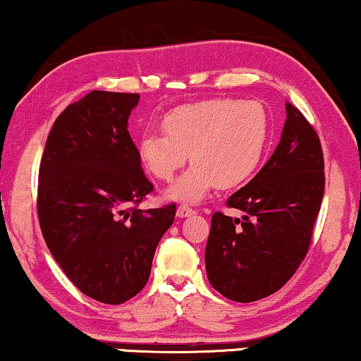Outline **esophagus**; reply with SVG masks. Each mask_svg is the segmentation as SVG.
Returning <instances> with one entry per match:
<instances>
[{"label": "esophagus", "mask_w": 361, "mask_h": 361, "mask_svg": "<svg viewBox=\"0 0 361 361\" xmlns=\"http://www.w3.org/2000/svg\"><path fill=\"white\" fill-rule=\"evenodd\" d=\"M195 212L190 209V207H187V205H180L179 209H177V216H179V219H185V216H190V215H194Z\"/></svg>", "instance_id": "obj_1"}]
</instances>
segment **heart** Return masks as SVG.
I'll list each match as a JSON object with an SVG mask.
<instances>
[{
	"instance_id": "heart-1",
	"label": "heart",
	"mask_w": 361,
	"mask_h": 361,
	"mask_svg": "<svg viewBox=\"0 0 361 361\" xmlns=\"http://www.w3.org/2000/svg\"><path fill=\"white\" fill-rule=\"evenodd\" d=\"M162 133L146 131L137 142L145 169L171 180L190 154L194 162L169 190L174 200L199 202L214 189H235L256 174L269 142V116L258 102L235 98L187 103L166 113Z\"/></svg>"
}]
</instances>
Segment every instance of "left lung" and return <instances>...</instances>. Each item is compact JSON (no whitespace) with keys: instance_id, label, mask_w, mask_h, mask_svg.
<instances>
[{"instance_id":"1","label":"left lung","mask_w":361,"mask_h":361,"mask_svg":"<svg viewBox=\"0 0 361 361\" xmlns=\"http://www.w3.org/2000/svg\"><path fill=\"white\" fill-rule=\"evenodd\" d=\"M324 154L317 133L286 102L279 145L261 171L226 200L243 212H215L205 248L212 288L235 302L274 294L307 253L324 199Z\"/></svg>"}]
</instances>
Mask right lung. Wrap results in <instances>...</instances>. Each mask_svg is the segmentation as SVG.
I'll list each match as a JSON object with an SVG mask.
<instances>
[{"mask_svg": "<svg viewBox=\"0 0 361 361\" xmlns=\"http://www.w3.org/2000/svg\"><path fill=\"white\" fill-rule=\"evenodd\" d=\"M137 93L93 90L54 123L41 159L37 215L54 259L78 290L123 304L145 288L176 204L141 210L152 190L128 118Z\"/></svg>", "mask_w": 361, "mask_h": 361, "instance_id": "obj_1", "label": "right lung"}]
</instances>
